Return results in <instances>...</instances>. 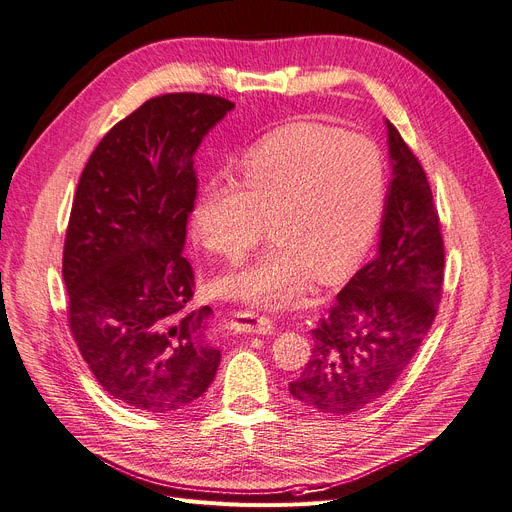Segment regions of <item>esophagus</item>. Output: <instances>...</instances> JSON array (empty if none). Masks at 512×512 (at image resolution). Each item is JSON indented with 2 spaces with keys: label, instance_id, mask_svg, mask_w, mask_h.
<instances>
[{
  "label": "esophagus",
  "instance_id": "esophagus-1",
  "mask_svg": "<svg viewBox=\"0 0 512 512\" xmlns=\"http://www.w3.org/2000/svg\"><path fill=\"white\" fill-rule=\"evenodd\" d=\"M229 326L235 330V333H254V335H273L275 330L273 320L250 310L235 312Z\"/></svg>",
  "mask_w": 512,
  "mask_h": 512
}]
</instances>
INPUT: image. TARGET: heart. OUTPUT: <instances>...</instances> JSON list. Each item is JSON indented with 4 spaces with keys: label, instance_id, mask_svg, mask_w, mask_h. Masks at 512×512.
I'll use <instances>...</instances> for the list:
<instances>
[{
    "label": "heart",
    "instance_id": "heart-1",
    "mask_svg": "<svg viewBox=\"0 0 512 512\" xmlns=\"http://www.w3.org/2000/svg\"><path fill=\"white\" fill-rule=\"evenodd\" d=\"M382 202L384 167L370 138L291 124L246 157L239 186L210 182L192 221L200 244L227 260L244 258L270 231L275 242L215 289L260 306H287L312 279L333 283L366 254Z\"/></svg>",
    "mask_w": 512,
    "mask_h": 512
}]
</instances>
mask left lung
Wrapping results in <instances>:
<instances>
[{"label":"left lung","instance_id":"obj_1","mask_svg":"<svg viewBox=\"0 0 512 512\" xmlns=\"http://www.w3.org/2000/svg\"><path fill=\"white\" fill-rule=\"evenodd\" d=\"M393 165L378 254L339 291L312 330L314 349L289 393L326 415L376 403L407 370L436 318L444 242L424 167L386 122Z\"/></svg>","mask_w":512,"mask_h":512}]
</instances>
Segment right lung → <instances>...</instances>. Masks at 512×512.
Instances as JSON below:
<instances>
[{"mask_svg":"<svg viewBox=\"0 0 512 512\" xmlns=\"http://www.w3.org/2000/svg\"><path fill=\"white\" fill-rule=\"evenodd\" d=\"M235 105L161 95L115 124L90 155L64 244L68 322L107 393L144 413H179L215 380L208 306L188 312L194 270L182 256L202 138Z\"/></svg>","mask_w":512,"mask_h":512,"instance_id":"1","label":"right lung"}]
</instances>
